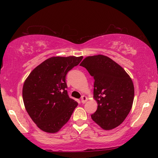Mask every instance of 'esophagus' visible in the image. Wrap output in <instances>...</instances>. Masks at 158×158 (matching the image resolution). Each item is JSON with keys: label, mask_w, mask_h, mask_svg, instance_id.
Wrapping results in <instances>:
<instances>
[{"label": "esophagus", "mask_w": 158, "mask_h": 158, "mask_svg": "<svg viewBox=\"0 0 158 158\" xmlns=\"http://www.w3.org/2000/svg\"><path fill=\"white\" fill-rule=\"evenodd\" d=\"M86 101H87V98L85 97V95H83L81 98V102L82 104H84V103H85V102Z\"/></svg>", "instance_id": "obj_1"}]
</instances>
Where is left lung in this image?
<instances>
[{
	"instance_id": "obj_1",
	"label": "left lung",
	"mask_w": 158,
	"mask_h": 158,
	"mask_svg": "<svg viewBox=\"0 0 158 158\" xmlns=\"http://www.w3.org/2000/svg\"><path fill=\"white\" fill-rule=\"evenodd\" d=\"M94 79L93 97L98 109L92 119L105 130L121 125L132 108L135 89L125 69L103 55L86 57L80 64Z\"/></svg>"
}]
</instances>
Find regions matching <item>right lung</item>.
Wrapping results in <instances>:
<instances>
[{
  "instance_id": "right-lung-1",
  "label": "right lung",
  "mask_w": 158,
  "mask_h": 158,
  "mask_svg": "<svg viewBox=\"0 0 158 158\" xmlns=\"http://www.w3.org/2000/svg\"><path fill=\"white\" fill-rule=\"evenodd\" d=\"M82 58H49L36 67L25 81L22 92L25 108L37 126L44 132H58L78 105L69 97L65 77Z\"/></svg>"
}]
</instances>
